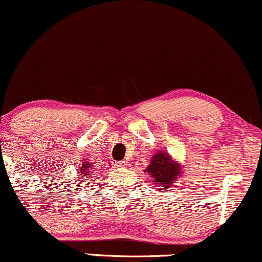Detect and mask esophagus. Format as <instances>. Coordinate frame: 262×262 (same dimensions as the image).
I'll use <instances>...</instances> for the list:
<instances>
[{
	"label": "esophagus",
	"mask_w": 262,
	"mask_h": 262,
	"mask_svg": "<svg viewBox=\"0 0 262 262\" xmlns=\"http://www.w3.org/2000/svg\"><path fill=\"white\" fill-rule=\"evenodd\" d=\"M116 166L117 167H126L127 166V161L123 160V161H120V162H117Z\"/></svg>",
	"instance_id": "obj_1"
}]
</instances>
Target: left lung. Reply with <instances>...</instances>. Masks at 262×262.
Returning a JSON list of instances; mask_svg holds the SVG:
<instances>
[{"instance_id": "1", "label": "left lung", "mask_w": 262, "mask_h": 262, "mask_svg": "<svg viewBox=\"0 0 262 262\" xmlns=\"http://www.w3.org/2000/svg\"><path fill=\"white\" fill-rule=\"evenodd\" d=\"M146 173L151 175L155 184L168 189L169 186L173 185V181L177 180L180 175V168L178 167L177 163L171 162L167 152L164 154L163 151H160L152 157L151 163L146 168Z\"/></svg>"}]
</instances>
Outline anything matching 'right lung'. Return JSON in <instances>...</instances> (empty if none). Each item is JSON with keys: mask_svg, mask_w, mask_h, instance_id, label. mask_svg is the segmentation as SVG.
<instances>
[{"mask_svg": "<svg viewBox=\"0 0 262 262\" xmlns=\"http://www.w3.org/2000/svg\"><path fill=\"white\" fill-rule=\"evenodd\" d=\"M89 167H91V163H84L83 166H81L80 168V175H84L83 178H91V169H89ZM84 180H87V179H84Z\"/></svg>", "mask_w": 262, "mask_h": 262, "instance_id": "obj_1", "label": "right lung"}]
</instances>
